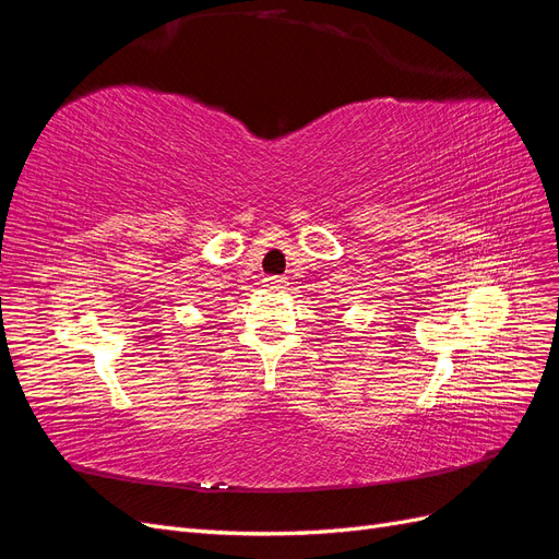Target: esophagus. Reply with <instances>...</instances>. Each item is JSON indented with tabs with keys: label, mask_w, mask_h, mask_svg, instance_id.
Here are the masks:
<instances>
[{
	"label": "esophagus",
	"mask_w": 559,
	"mask_h": 559,
	"mask_svg": "<svg viewBox=\"0 0 559 559\" xmlns=\"http://www.w3.org/2000/svg\"><path fill=\"white\" fill-rule=\"evenodd\" d=\"M263 286H265V289H273V292H280V289H284V286H286V282H284V277H277V275H270V277H265V280H263Z\"/></svg>",
	"instance_id": "esophagus-1"
}]
</instances>
